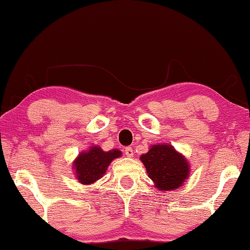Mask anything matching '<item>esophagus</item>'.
<instances>
[{"label":"esophagus","mask_w":250,"mask_h":250,"mask_svg":"<svg viewBox=\"0 0 250 250\" xmlns=\"http://www.w3.org/2000/svg\"><path fill=\"white\" fill-rule=\"evenodd\" d=\"M125 154L128 156V157H132V156H133V149L131 147H125Z\"/></svg>","instance_id":"esophagus-1"}]
</instances>
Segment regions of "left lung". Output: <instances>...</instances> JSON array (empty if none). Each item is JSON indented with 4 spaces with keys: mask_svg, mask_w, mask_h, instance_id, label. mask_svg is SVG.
Wrapping results in <instances>:
<instances>
[{
    "mask_svg": "<svg viewBox=\"0 0 250 250\" xmlns=\"http://www.w3.org/2000/svg\"><path fill=\"white\" fill-rule=\"evenodd\" d=\"M149 178L158 189L178 188L188 176L189 166L185 158L168 145H154L140 157Z\"/></svg>",
    "mask_w": 250,
    "mask_h": 250,
    "instance_id": "left-lung-1",
    "label": "left lung"
}]
</instances>
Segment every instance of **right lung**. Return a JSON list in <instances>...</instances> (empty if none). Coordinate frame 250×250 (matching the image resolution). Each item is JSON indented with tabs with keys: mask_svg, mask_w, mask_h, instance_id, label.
<instances>
[{
	"mask_svg": "<svg viewBox=\"0 0 250 250\" xmlns=\"http://www.w3.org/2000/svg\"><path fill=\"white\" fill-rule=\"evenodd\" d=\"M121 156V151L113 149L103 151L100 147H92L86 152H82L74 162L76 177L82 184H92L101 178L107 166L114 158Z\"/></svg>",
	"mask_w": 250,
	"mask_h": 250,
	"instance_id": "obj_1",
	"label": "right lung"
}]
</instances>
